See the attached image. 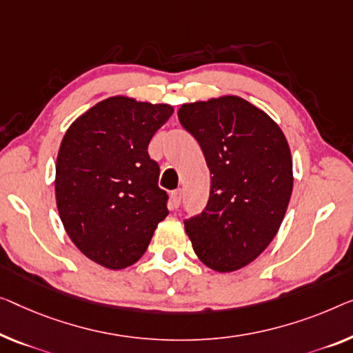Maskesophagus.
<instances>
[{"label":"esophagus","mask_w":353,"mask_h":353,"mask_svg":"<svg viewBox=\"0 0 353 353\" xmlns=\"http://www.w3.org/2000/svg\"><path fill=\"white\" fill-rule=\"evenodd\" d=\"M171 199H172V204H174L176 208H179V204H181V199H182L181 188H176L174 192H171Z\"/></svg>","instance_id":"34e87169"}]
</instances>
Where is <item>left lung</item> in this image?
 Segmentation results:
<instances>
[{"label": "left lung", "instance_id": "left-lung-1", "mask_svg": "<svg viewBox=\"0 0 353 353\" xmlns=\"http://www.w3.org/2000/svg\"><path fill=\"white\" fill-rule=\"evenodd\" d=\"M177 115L212 174L206 208L183 222L194 254L219 272L241 270L270 245L285 215L290 147L270 115L239 97L182 104Z\"/></svg>", "mask_w": 353, "mask_h": 353}]
</instances>
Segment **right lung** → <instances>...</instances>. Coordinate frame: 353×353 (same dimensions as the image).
<instances>
[{"label":"right lung","instance_id":"add662e5","mask_svg":"<svg viewBox=\"0 0 353 353\" xmlns=\"http://www.w3.org/2000/svg\"><path fill=\"white\" fill-rule=\"evenodd\" d=\"M172 112L170 104L112 97L82 114L61 141L57 208L72 243L98 265H133L168 215L160 166L147 147Z\"/></svg>","mask_w":353,"mask_h":353}]
</instances>
